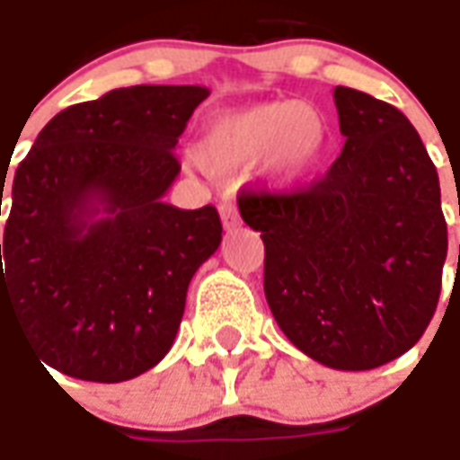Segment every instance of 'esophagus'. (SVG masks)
<instances>
[{
    "instance_id": "1",
    "label": "esophagus",
    "mask_w": 460,
    "mask_h": 460,
    "mask_svg": "<svg viewBox=\"0 0 460 460\" xmlns=\"http://www.w3.org/2000/svg\"><path fill=\"white\" fill-rule=\"evenodd\" d=\"M220 217H223V227L225 230H233L240 225V213L233 203H223L220 205Z\"/></svg>"
}]
</instances>
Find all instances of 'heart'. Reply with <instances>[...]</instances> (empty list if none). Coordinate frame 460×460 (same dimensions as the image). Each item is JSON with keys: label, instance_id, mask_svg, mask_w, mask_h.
Returning <instances> with one entry per match:
<instances>
[{"label": "heart", "instance_id": "1", "mask_svg": "<svg viewBox=\"0 0 460 460\" xmlns=\"http://www.w3.org/2000/svg\"><path fill=\"white\" fill-rule=\"evenodd\" d=\"M327 146L329 123L322 111L297 101H267L210 120L195 158L215 175L235 172L262 158L270 181L295 185L317 168Z\"/></svg>", "mask_w": 460, "mask_h": 460}]
</instances>
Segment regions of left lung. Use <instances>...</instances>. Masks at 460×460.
I'll list each match as a JSON object with an SVG mask.
<instances>
[{
    "mask_svg": "<svg viewBox=\"0 0 460 460\" xmlns=\"http://www.w3.org/2000/svg\"><path fill=\"white\" fill-rule=\"evenodd\" d=\"M344 148L297 193H240L265 243V297L299 351L329 369H376L429 327L448 233L438 172L392 103L334 89Z\"/></svg>",
    "mask_w": 460,
    "mask_h": 460,
    "instance_id": "8db88e82",
    "label": "left lung"
}]
</instances>
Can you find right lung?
Instances as JSON below:
<instances>
[{
    "mask_svg": "<svg viewBox=\"0 0 460 460\" xmlns=\"http://www.w3.org/2000/svg\"><path fill=\"white\" fill-rule=\"evenodd\" d=\"M208 96L205 86L113 89L57 113L19 163L2 327L14 319L39 364L116 384L168 354L188 285L223 240L213 205L163 203L181 172L172 148Z\"/></svg>",
    "mask_w": 460,
    "mask_h": 460,
    "instance_id": "right-lung-1",
    "label": "right lung"
}]
</instances>
